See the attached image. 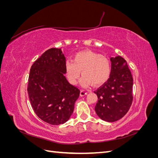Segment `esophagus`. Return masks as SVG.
<instances>
[{"instance_id": "obj_1", "label": "esophagus", "mask_w": 158, "mask_h": 158, "mask_svg": "<svg viewBox=\"0 0 158 158\" xmlns=\"http://www.w3.org/2000/svg\"><path fill=\"white\" fill-rule=\"evenodd\" d=\"M88 94V92H86V91L85 90H81V92H80V96H84V95H87Z\"/></svg>"}]
</instances>
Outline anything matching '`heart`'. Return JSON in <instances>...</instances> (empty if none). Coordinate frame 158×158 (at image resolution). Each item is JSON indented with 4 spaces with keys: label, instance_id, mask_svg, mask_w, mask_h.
Wrapping results in <instances>:
<instances>
[{
    "label": "heart",
    "instance_id": "1",
    "mask_svg": "<svg viewBox=\"0 0 158 158\" xmlns=\"http://www.w3.org/2000/svg\"><path fill=\"white\" fill-rule=\"evenodd\" d=\"M64 69L72 84H78L82 71L83 77L80 83L83 87H88L90 84L98 86L109 79L111 73V63L106 56L91 51H84L74 56L73 62L66 60Z\"/></svg>",
    "mask_w": 158,
    "mask_h": 158
}]
</instances>
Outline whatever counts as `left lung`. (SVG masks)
I'll use <instances>...</instances> for the list:
<instances>
[{"mask_svg": "<svg viewBox=\"0 0 158 158\" xmlns=\"http://www.w3.org/2000/svg\"><path fill=\"white\" fill-rule=\"evenodd\" d=\"M110 60V77L94 92L98 98L95 111L102 120L114 122L125 116L131 106L133 79L127 61L123 57H111Z\"/></svg>", "mask_w": 158, "mask_h": 158, "instance_id": "1", "label": "left lung"}]
</instances>
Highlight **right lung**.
Here are the masks:
<instances>
[{"label":"right lung","instance_id":"add662e5","mask_svg":"<svg viewBox=\"0 0 158 158\" xmlns=\"http://www.w3.org/2000/svg\"><path fill=\"white\" fill-rule=\"evenodd\" d=\"M66 58L61 49L46 51L31 66L27 92L37 117L52 125L64 124L73 114L80 89L64 74Z\"/></svg>","mask_w":158,"mask_h":158}]
</instances>
